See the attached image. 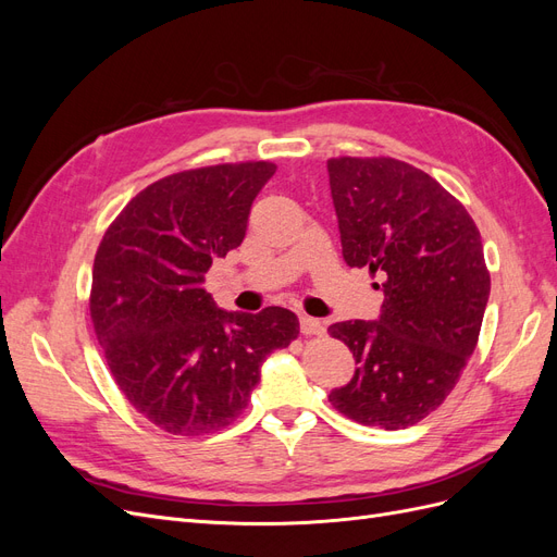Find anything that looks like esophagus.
Here are the masks:
<instances>
[{"instance_id":"1","label":"esophagus","mask_w":557,"mask_h":557,"mask_svg":"<svg viewBox=\"0 0 557 557\" xmlns=\"http://www.w3.org/2000/svg\"><path fill=\"white\" fill-rule=\"evenodd\" d=\"M299 327H301V332H305L307 336L323 332V323H320L318 318H311V315H307V313L299 315Z\"/></svg>"}]
</instances>
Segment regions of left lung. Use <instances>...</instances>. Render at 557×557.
Listing matches in <instances>:
<instances>
[{
	"instance_id": "1",
	"label": "left lung",
	"mask_w": 557,
	"mask_h": 557,
	"mask_svg": "<svg viewBox=\"0 0 557 557\" xmlns=\"http://www.w3.org/2000/svg\"><path fill=\"white\" fill-rule=\"evenodd\" d=\"M327 172L344 260L381 274L385 295L379 320L330 325L358 364L330 401L360 425L409 428L444 404L476 348L491 295L481 234L409 162L332 158Z\"/></svg>"
}]
</instances>
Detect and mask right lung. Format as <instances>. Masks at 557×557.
Returning <instances> with one entry per match:
<instances>
[{
    "instance_id": "1",
    "label": "right lung",
    "mask_w": 557,
    "mask_h": 557,
    "mask_svg": "<svg viewBox=\"0 0 557 557\" xmlns=\"http://www.w3.org/2000/svg\"><path fill=\"white\" fill-rule=\"evenodd\" d=\"M272 162L215 164L150 183L109 225L92 267L90 318L111 376L160 430L199 436L246 409L269 352L299 334L293 311H223L205 290L242 246Z\"/></svg>"
}]
</instances>
